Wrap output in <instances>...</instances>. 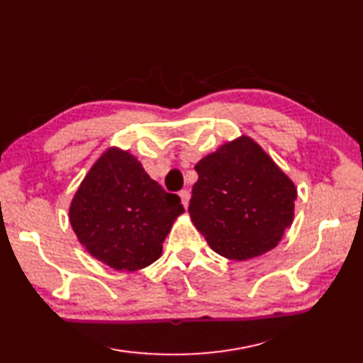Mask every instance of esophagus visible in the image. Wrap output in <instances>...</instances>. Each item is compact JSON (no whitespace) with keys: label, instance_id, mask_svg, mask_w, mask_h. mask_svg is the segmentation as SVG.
I'll use <instances>...</instances> for the list:
<instances>
[{"label":"esophagus","instance_id":"1","mask_svg":"<svg viewBox=\"0 0 363 363\" xmlns=\"http://www.w3.org/2000/svg\"><path fill=\"white\" fill-rule=\"evenodd\" d=\"M179 196H181L182 206L187 208L189 203H190V191L189 190H182V191H179Z\"/></svg>","mask_w":363,"mask_h":363}]
</instances>
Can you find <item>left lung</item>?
I'll use <instances>...</instances> for the list:
<instances>
[{"instance_id": "obj_1", "label": "left lung", "mask_w": 363, "mask_h": 363, "mask_svg": "<svg viewBox=\"0 0 363 363\" xmlns=\"http://www.w3.org/2000/svg\"><path fill=\"white\" fill-rule=\"evenodd\" d=\"M194 169L189 213L213 252L248 261L277 247L293 224L297 190L255 139L222 144Z\"/></svg>"}]
</instances>
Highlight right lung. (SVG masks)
I'll use <instances>...</instances> for the list:
<instances>
[{"mask_svg":"<svg viewBox=\"0 0 363 363\" xmlns=\"http://www.w3.org/2000/svg\"><path fill=\"white\" fill-rule=\"evenodd\" d=\"M182 213L178 194L167 193L132 153L108 147L79 184L69 220L91 257L118 272H136L161 257Z\"/></svg>","mask_w":363,"mask_h":363,"instance_id":"obj_1","label":"right lung"}]
</instances>
